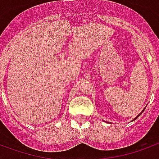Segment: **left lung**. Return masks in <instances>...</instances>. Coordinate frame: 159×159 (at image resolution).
Returning a JSON list of instances; mask_svg holds the SVG:
<instances>
[{"mask_svg":"<svg viewBox=\"0 0 159 159\" xmlns=\"http://www.w3.org/2000/svg\"><path fill=\"white\" fill-rule=\"evenodd\" d=\"M144 109H143V110H142V112H141V113H140V114H139V115H138V116H136V118H135V119H134V120H136V119H137V118H138V117H139V116H141V114H142V112H143V111H144Z\"/></svg>","mask_w":159,"mask_h":159,"instance_id":"8db88e82","label":"left lung"}]
</instances>
